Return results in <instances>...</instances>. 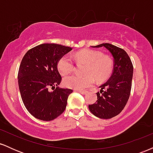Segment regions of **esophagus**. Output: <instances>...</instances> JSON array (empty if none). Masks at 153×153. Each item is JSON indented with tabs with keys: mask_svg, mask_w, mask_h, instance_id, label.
Listing matches in <instances>:
<instances>
[{
	"mask_svg": "<svg viewBox=\"0 0 153 153\" xmlns=\"http://www.w3.org/2000/svg\"><path fill=\"white\" fill-rule=\"evenodd\" d=\"M75 91H77V92H79V93H80V94H82V95L86 94L87 93H88L87 91H79V90H76Z\"/></svg>",
	"mask_w": 153,
	"mask_h": 153,
	"instance_id": "34e87169",
	"label": "esophagus"
}]
</instances>
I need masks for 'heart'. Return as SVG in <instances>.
I'll return each instance as SVG.
<instances>
[{
    "instance_id": "heart-1",
    "label": "heart",
    "mask_w": 153,
    "mask_h": 153,
    "mask_svg": "<svg viewBox=\"0 0 153 153\" xmlns=\"http://www.w3.org/2000/svg\"><path fill=\"white\" fill-rule=\"evenodd\" d=\"M75 58L78 62L86 64L84 76L72 75L63 79V85L69 88L82 90L98 81H104L109 77L113 68V62L108 56H103L100 52L85 50L77 52ZM57 69L62 75L68 74L74 69V63L69 55H64L57 62Z\"/></svg>"
}]
</instances>
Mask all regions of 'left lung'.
<instances>
[{"mask_svg":"<svg viewBox=\"0 0 153 153\" xmlns=\"http://www.w3.org/2000/svg\"><path fill=\"white\" fill-rule=\"evenodd\" d=\"M93 48L105 47L114 58V70L111 76L101 85L100 92L96 93V103L88 105L90 111L100 119H111L118 115L127 104L130 95L133 65L127 52L123 49L103 43Z\"/></svg>","mask_w":153,"mask_h":153,"instance_id":"8db88e82","label":"left lung"}]
</instances>
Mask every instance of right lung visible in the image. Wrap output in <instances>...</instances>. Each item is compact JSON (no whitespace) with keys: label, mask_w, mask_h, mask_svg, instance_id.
<instances>
[{"label":"right lung","mask_w":153,"mask_h":153,"mask_svg":"<svg viewBox=\"0 0 153 153\" xmlns=\"http://www.w3.org/2000/svg\"><path fill=\"white\" fill-rule=\"evenodd\" d=\"M73 48L45 43L27 51L18 73L19 91L24 104L35 118L52 121L64 112L73 90L59 88L61 82L57 62ZM50 87L56 89L48 91Z\"/></svg>","instance_id":"1"}]
</instances>
